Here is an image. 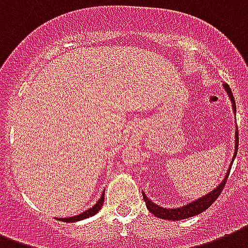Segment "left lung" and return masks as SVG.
<instances>
[{"instance_id": "8db88e82", "label": "left lung", "mask_w": 248, "mask_h": 248, "mask_svg": "<svg viewBox=\"0 0 248 248\" xmlns=\"http://www.w3.org/2000/svg\"><path fill=\"white\" fill-rule=\"evenodd\" d=\"M224 88H225L226 93L229 95L230 101L233 103V110L234 112H237V107H235V101H234V97H233V93H232V90H230L229 85L228 84H224ZM238 143H239V138H238V130L235 132V153H234V156H233V160L235 158V155H237V151H238ZM232 160V162H233ZM232 168V167H230ZM230 168L228 170V173H226L225 178H224V181L220 184V185L211 191L210 194H207L204 197L199 198L197 201H194V202L189 203V204H186V206H182L180 208H163V207H159L158 204H155L153 203L149 199V198L146 197L145 194L142 193L143 195V201L146 203V207H147V210L150 211L151 214H154L156 217L159 218H164V220H182V218H189V217H193V216H197V215L202 214L203 211H206L208 207H211V204L216 201L218 198V195L221 194L222 189H224V186L226 184V180L229 177V172H230Z\"/></svg>"}]
</instances>
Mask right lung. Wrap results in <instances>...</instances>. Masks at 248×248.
<instances>
[{
  "instance_id": "1",
  "label": "right lung",
  "mask_w": 248,
  "mask_h": 248,
  "mask_svg": "<svg viewBox=\"0 0 248 248\" xmlns=\"http://www.w3.org/2000/svg\"><path fill=\"white\" fill-rule=\"evenodd\" d=\"M103 201H105V193L102 194V197L99 198V201H98L95 204H94L92 208L89 210L84 211L82 214L80 215H76V216H72V217H67V218H59V221H66V222H75V221H80V220H84V218H88V217H92L94 215L97 214L98 211L101 210V207L103 204Z\"/></svg>"
}]
</instances>
